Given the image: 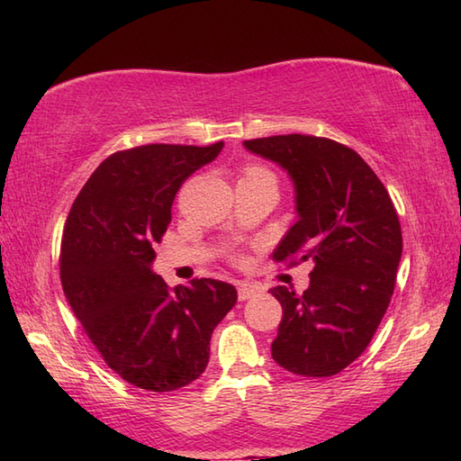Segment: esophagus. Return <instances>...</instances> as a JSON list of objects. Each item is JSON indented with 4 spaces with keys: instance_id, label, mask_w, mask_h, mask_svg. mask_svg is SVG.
<instances>
[{
    "instance_id": "obj_1",
    "label": "esophagus",
    "mask_w": 461,
    "mask_h": 461,
    "mask_svg": "<svg viewBox=\"0 0 461 461\" xmlns=\"http://www.w3.org/2000/svg\"><path fill=\"white\" fill-rule=\"evenodd\" d=\"M261 289L258 287V285H253V283H238V295H240V301H248V299H251V297H256L258 293H259Z\"/></svg>"
}]
</instances>
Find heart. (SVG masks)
Returning a JSON list of instances; mask_svg holds the SVG:
<instances>
[{
    "instance_id": "b5f03b06",
    "label": "heart",
    "mask_w": 461,
    "mask_h": 461,
    "mask_svg": "<svg viewBox=\"0 0 461 461\" xmlns=\"http://www.w3.org/2000/svg\"><path fill=\"white\" fill-rule=\"evenodd\" d=\"M259 172H267V170L259 168V166H251V168H248V170H246V174H259Z\"/></svg>"
}]
</instances>
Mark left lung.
<instances>
[{
    "instance_id": "left-lung-1",
    "label": "left lung",
    "mask_w": 461,
    "mask_h": 461,
    "mask_svg": "<svg viewBox=\"0 0 461 461\" xmlns=\"http://www.w3.org/2000/svg\"><path fill=\"white\" fill-rule=\"evenodd\" d=\"M276 162L295 190L297 221L273 259L312 261L309 289L271 293L283 307L271 355L299 376H332L357 360L380 325L402 258L394 203L370 166L348 146L305 134L243 142Z\"/></svg>"
}]
</instances>
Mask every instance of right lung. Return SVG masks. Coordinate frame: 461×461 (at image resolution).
I'll return each instance as SVG.
<instances>
[{
	"label": "right lung",
	"mask_w": 461,
	"mask_h": 461,
	"mask_svg": "<svg viewBox=\"0 0 461 461\" xmlns=\"http://www.w3.org/2000/svg\"><path fill=\"white\" fill-rule=\"evenodd\" d=\"M221 149L116 152L86 180L65 223L59 266L68 305L109 368L150 393H172L202 375L212 332L238 301L230 283L194 279L172 291L152 271L180 185Z\"/></svg>",
	"instance_id": "right-lung-1"
}]
</instances>
